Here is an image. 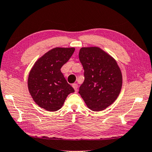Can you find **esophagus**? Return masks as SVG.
<instances>
[{
    "label": "esophagus",
    "mask_w": 152,
    "mask_h": 152,
    "mask_svg": "<svg viewBox=\"0 0 152 152\" xmlns=\"http://www.w3.org/2000/svg\"><path fill=\"white\" fill-rule=\"evenodd\" d=\"M72 87H73V88H74L75 91H77L78 90V84L77 83L72 84Z\"/></svg>",
    "instance_id": "34e87169"
}]
</instances>
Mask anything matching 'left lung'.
Wrapping results in <instances>:
<instances>
[{"instance_id": "8db88e82", "label": "left lung", "mask_w": 152, "mask_h": 152, "mask_svg": "<svg viewBox=\"0 0 152 152\" xmlns=\"http://www.w3.org/2000/svg\"><path fill=\"white\" fill-rule=\"evenodd\" d=\"M79 60L85 77L79 94L91 110H104L116 100L120 92V69L110 56L98 47L81 48Z\"/></svg>"}]
</instances>
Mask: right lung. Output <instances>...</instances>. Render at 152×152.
<instances>
[{
    "instance_id": "right-lung-1",
    "label": "right lung",
    "mask_w": 152,
    "mask_h": 152,
    "mask_svg": "<svg viewBox=\"0 0 152 152\" xmlns=\"http://www.w3.org/2000/svg\"><path fill=\"white\" fill-rule=\"evenodd\" d=\"M74 50V48H53L40 58L30 70L28 90L41 108L51 112L59 110L66 96L74 92L60 71Z\"/></svg>"
}]
</instances>
